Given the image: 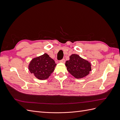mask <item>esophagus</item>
I'll return each instance as SVG.
<instances>
[{"mask_svg": "<svg viewBox=\"0 0 120 120\" xmlns=\"http://www.w3.org/2000/svg\"><path fill=\"white\" fill-rule=\"evenodd\" d=\"M65 59H62L61 60H60V63H65Z\"/></svg>", "mask_w": 120, "mask_h": 120, "instance_id": "34e87169", "label": "esophagus"}]
</instances>
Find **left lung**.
I'll list each match as a JSON object with an SVG mask.
<instances>
[{
  "label": "left lung",
  "instance_id": "obj_1",
  "mask_svg": "<svg viewBox=\"0 0 120 120\" xmlns=\"http://www.w3.org/2000/svg\"><path fill=\"white\" fill-rule=\"evenodd\" d=\"M68 71L77 79H81L88 75L91 71V64L79 56L78 54H72L70 60L66 62Z\"/></svg>",
  "mask_w": 120,
  "mask_h": 120
}]
</instances>
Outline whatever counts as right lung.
I'll use <instances>...</instances> for the list:
<instances>
[{
  "instance_id": "1",
  "label": "right lung",
  "mask_w": 120,
  "mask_h": 120,
  "mask_svg": "<svg viewBox=\"0 0 120 120\" xmlns=\"http://www.w3.org/2000/svg\"><path fill=\"white\" fill-rule=\"evenodd\" d=\"M56 64L48 54L35 57L32 59L28 66L31 74L39 79H46L54 70Z\"/></svg>"
}]
</instances>
